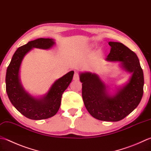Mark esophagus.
<instances>
[{"instance_id":"1","label":"esophagus","mask_w":151,"mask_h":151,"mask_svg":"<svg viewBox=\"0 0 151 151\" xmlns=\"http://www.w3.org/2000/svg\"><path fill=\"white\" fill-rule=\"evenodd\" d=\"M78 80H79L78 73L75 72V74H74V76H73V81H78Z\"/></svg>"}]
</instances>
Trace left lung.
Returning <instances> with one entry per match:
<instances>
[{
    "instance_id": "obj_1",
    "label": "left lung",
    "mask_w": 151,
    "mask_h": 151,
    "mask_svg": "<svg viewBox=\"0 0 151 151\" xmlns=\"http://www.w3.org/2000/svg\"><path fill=\"white\" fill-rule=\"evenodd\" d=\"M111 51L106 61L119 62L125 71L131 73L126 84L115 87L114 93L96 73H80L82 83V96L84 105L95 119L107 122H117L136 108L143 93L144 76L137 55L122 43L109 42ZM113 90V89H112Z\"/></svg>"
}]
</instances>
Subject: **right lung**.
Instances as JSON below:
<instances>
[{"instance_id": "add662e5", "label": "right lung", "mask_w": 151, "mask_h": 151, "mask_svg": "<svg viewBox=\"0 0 151 151\" xmlns=\"http://www.w3.org/2000/svg\"><path fill=\"white\" fill-rule=\"evenodd\" d=\"M55 44L52 38L29 41L17 49L7 68L6 90L8 98L14 107L29 119L42 120L54 116L60 107L62 94L72 81L73 70L56 80L44 95L38 97L27 91L21 83L20 67L27 54L33 48L51 49Z\"/></svg>"}]
</instances>
